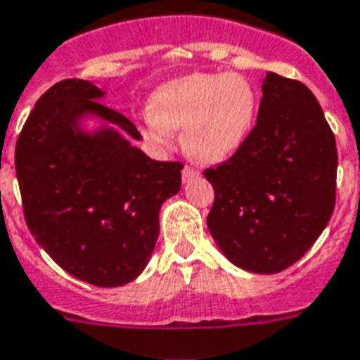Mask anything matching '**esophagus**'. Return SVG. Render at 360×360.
I'll return each instance as SVG.
<instances>
[{"label": "esophagus", "instance_id": "esophagus-1", "mask_svg": "<svg viewBox=\"0 0 360 360\" xmlns=\"http://www.w3.org/2000/svg\"><path fill=\"white\" fill-rule=\"evenodd\" d=\"M196 177H198V172H196V169H193V167H188V166L183 167V181H185V183H187V181L196 179Z\"/></svg>", "mask_w": 360, "mask_h": 360}]
</instances>
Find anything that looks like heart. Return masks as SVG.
Here are the masks:
<instances>
[{
    "mask_svg": "<svg viewBox=\"0 0 360 360\" xmlns=\"http://www.w3.org/2000/svg\"><path fill=\"white\" fill-rule=\"evenodd\" d=\"M255 91L238 74H188L156 87L143 133L158 146L181 129L185 153L219 164L240 150L255 120Z\"/></svg>",
    "mask_w": 360,
    "mask_h": 360,
    "instance_id": "obj_1",
    "label": "heart"
}]
</instances>
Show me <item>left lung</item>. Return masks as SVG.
<instances>
[{
    "label": "left lung",
    "instance_id": "left-lung-1",
    "mask_svg": "<svg viewBox=\"0 0 360 360\" xmlns=\"http://www.w3.org/2000/svg\"><path fill=\"white\" fill-rule=\"evenodd\" d=\"M255 127L240 150L204 172L215 191L207 229L236 267L275 275L294 265L328 225L338 150L315 95L267 72Z\"/></svg>",
    "mask_w": 360,
    "mask_h": 360
}]
</instances>
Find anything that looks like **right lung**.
<instances>
[{
  "label": "right lung",
  "mask_w": 360,
  "mask_h": 360,
  "mask_svg": "<svg viewBox=\"0 0 360 360\" xmlns=\"http://www.w3.org/2000/svg\"><path fill=\"white\" fill-rule=\"evenodd\" d=\"M103 97L85 79L47 89L18 135L15 167L24 219L39 246L68 275L116 288L145 271L160 207L179 193L183 164L148 158L133 145L137 127Z\"/></svg>",
  "instance_id": "right-lung-1"
}]
</instances>
